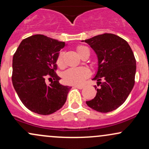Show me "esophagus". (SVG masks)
<instances>
[{"label":"esophagus","mask_w":149,"mask_h":149,"mask_svg":"<svg viewBox=\"0 0 149 149\" xmlns=\"http://www.w3.org/2000/svg\"><path fill=\"white\" fill-rule=\"evenodd\" d=\"M74 87H76V88L79 89H83L84 86L83 85H74Z\"/></svg>","instance_id":"obj_1"}]
</instances>
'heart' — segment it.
I'll list each match as a JSON object with an SVG mask.
<instances>
[{
    "label": "heart",
    "instance_id": "heart-1",
    "mask_svg": "<svg viewBox=\"0 0 149 149\" xmlns=\"http://www.w3.org/2000/svg\"><path fill=\"white\" fill-rule=\"evenodd\" d=\"M77 51L80 56L89 51L88 48L83 46H78L76 48ZM56 63L59 67H63L64 58L62 53H60L57 57ZM89 71L87 68L78 67V68H70L63 73V80L65 83L70 85H77L80 84L89 76Z\"/></svg>",
    "mask_w": 149,
    "mask_h": 149
}]
</instances>
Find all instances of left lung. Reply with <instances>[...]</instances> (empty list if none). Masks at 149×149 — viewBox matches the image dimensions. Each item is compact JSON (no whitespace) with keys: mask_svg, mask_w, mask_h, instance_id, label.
<instances>
[{"mask_svg":"<svg viewBox=\"0 0 149 149\" xmlns=\"http://www.w3.org/2000/svg\"><path fill=\"white\" fill-rule=\"evenodd\" d=\"M97 55L98 71L93 80L96 96L86 103L93 110L106 113L124 103L135 85L136 60L126 40L110 33L99 35L86 39Z\"/></svg>","mask_w":149,"mask_h":149,"instance_id":"obj_1","label":"left lung"}]
</instances>
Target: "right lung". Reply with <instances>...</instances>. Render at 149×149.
Here are the masks:
<instances>
[{
    "instance_id": "add662e5",
    "label": "right lung",
    "mask_w": 149,
    "mask_h": 149,
    "mask_svg": "<svg viewBox=\"0 0 149 149\" xmlns=\"http://www.w3.org/2000/svg\"><path fill=\"white\" fill-rule=\"evenodd\" d=\"M65 43L43 35L24 39L14 54L12 80L23 105L39 114L54 113L64 105L71 88L60 85L56 61ZM46 78L54 80L50 85Z\"/></svg>"
}]
</instances>
